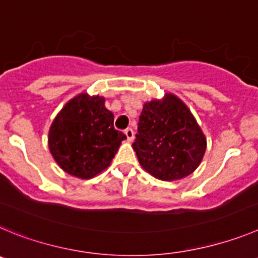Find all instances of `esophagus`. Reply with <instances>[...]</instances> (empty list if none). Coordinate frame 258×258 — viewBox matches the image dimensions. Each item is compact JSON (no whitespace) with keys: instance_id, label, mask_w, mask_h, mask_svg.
<instances>
[{"instance_id":"obj_1","label":"esophagus","mask_w":258,"mask_h":258,"mask_svg":"<svg viewBox=\"0 0 258 258\" xmlns=\"http://www.w3.org/2000/svg\"><path fill=\"white\" fill-rule=\"evenodd\" d=\"M124 134H126L127 140H128V141H132L135 139V132H134V130H132V128H126V130H124Z\"/></svg>"}]
</instances>
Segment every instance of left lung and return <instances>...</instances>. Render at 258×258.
Listing matches in <instances>:
<instances>
[{
    "instance_id": "1",
    "label": "left lung",
    "mask_w": 258,
    "mask_h": 258,
    "mask_svg": "<svg viewBox=\"0 0 258 258\" xmlns=\"http://www.w3.org/2000/svg\"><path fill=\"white\" fill-rule=\"evenodd\" d=\"M132 148L145 171L172 181L196 171L206 152V138L187 106L167 94L163 101L144 105Z\"/></svg>"
}]
</instances>
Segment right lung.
<instances>
[{"instance_id":"right-lung-1","label":"right lung","mask_w":258,"mask_h":258,"mask_svg":"<svg viewBox=\"0 0 258 258\" xmlns=\"http://www.w3.org/2000/svg\"><path fill=\"white\" fill-rule=\"evenodd\" d=\"M104 97L81 94L72 99L51 124L48 148L67 173L91 178L114 158L123 132L114 128V115Z\"/></svg>"}]
</instances>
